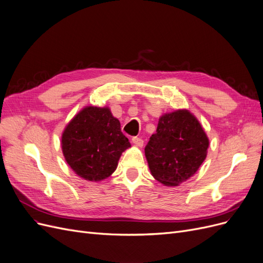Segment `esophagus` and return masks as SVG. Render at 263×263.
Instances as JSON below:
<instances>
[{
  "instance_id": "34e87169",
  "label": "esophagus",
  "mask_w": 263,
  "mask_h": 263,
  "mask_svg": "<svg viewBox=\"0 0 263 263\" xmlns=\"http://www.w3.org/2000/svg\"><path fill=\"white\" fill-rule=\"evenodd\" d=\"M132 143L134 144V145H137L138 147H142L143 144H144V141L141 138L134 137V138H132Z\"/></svg>"
}]
</instances>
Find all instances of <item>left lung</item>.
Instances as JSON below:
<instances>
[{
  "label": "left lung",
  "mask_w": 263,
  "mask_h": 263,
  "mask_svg": "<svg viewBox=\"0 0 263 263\" xmlns=\"http://www.w3.org/2000/svg\"><path fill=\"white\" fill-rule=\"evenodd\" d=\"M209 143L204 129L189 110L162 115L145 146L152 176L167 187L187 181L206 158Z\"/></svg>",
  "instance_id": "1"
}]
</instances>
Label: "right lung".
<instances>
[{
	"mask_svg": "<svg viewBox=\"0 0 263 263\" xmlns=\"http://www.w3.org/2000/svg\"><path fill=\"white\" fill-rule=\"evenodd\" d=\"M61 146L76 175L88 181H101L112 175L131 144L109 107L86 106L66 124Z\"/></svg>",
	"mask_w": 263,
	"mask_h": 263,
	"instance_id": "1",
	"label": "right lung"
}]
</instances>
